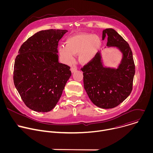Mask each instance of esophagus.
Wrapping results in <instances>:
<instances>
[{"mask_svg":"<svg viewBox=\"0 0 153 153\" xmlns=\"http://www.w3.org/2000/svg\"><path fill=\"white\" fill-rule=\"evenodd\" d=\"M71 73H75L77 70V67H76V66H73V67H72L71 68Z\"/></svg>","mask_w":153,"mask_h":153,"instance_id":"34e87169","label":"esophagus"}]
</instances>
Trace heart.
Instances as JSON below:
<instances>
[{
	"instance_id": "obj_1",
	"label": "heart",
	"mask_w": 153,
	"mask_h": 153,
	"mask_svg": "<svg viewBox=\"0 0 153 153\" xmlns=\"http://www.w3.org/2000/svg\"><path fill=\"white\" fill-rule=\"evenodd\" d=\"M66 47L62 46L59 53L65 62L70 63L74 60V55L78 54L79 61L88 64L95 58L102 46V40L96 34L90 33L77 34L68 37Z\"/></svg>"
}]
</instances>
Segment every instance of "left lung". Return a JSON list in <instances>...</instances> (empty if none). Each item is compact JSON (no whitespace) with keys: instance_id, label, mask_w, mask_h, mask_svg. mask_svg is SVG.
Segmentation results:
<instances>
[{"instance_id":"1","label":"left lung","mask_w":153,"mask_h":153,"mask_svg":"<svg viewBox=\"0 0 153 153\" xmlns=\"http://www.w3.org/2000/svg\"><path fill=\"white\" fill-rule=\"evenodd\" d=\"M108 42L105 48H116L122 54L117 68L106 67L101 51L90 63L81 68L83 72L84 88L91 102L103 109L113 108L125 100L133 88L135 65L128 43L113 28L103 31Z\"/></svg>"}]
</instances>
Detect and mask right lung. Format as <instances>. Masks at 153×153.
Here are the masks:
<instances>
[{"label": "right lung", "instance_id": "1", "mask_svg": "<svg viewBox=\"0 0 153 153\" xmlns=\"http://www.w3.org/2000/svg\"><path fill=\"white\" fill-rule=\"evenodd\" d=\"M67 30H47L34 34L19 50L13 80L25 104L40 113L52 110L71 76L70 67L59 62L57 46Z\"/></svg>", "mask_w": 153, "mask_h": 153}]
</instances>
